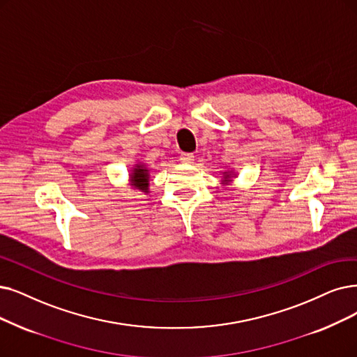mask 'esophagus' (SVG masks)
Here are the masks:
<instances>
[{
    "label": "esophagus",
    "instance_id": "obj_1",
    "mask_svg": "<svg viewBox=\"0 0 357 357\" xmlns=\"http://www.w3.org/2000/svg\"><path fill=\"white\" fill-rule=\"evenodd\" d=\"M180 161H181V162H184V164H192V162L195 161V155H193V153L184 152V153H181V155H180Z\"/></svg>",
    "mask_w": 357,
    "mask_h": 357
}]
</instances>
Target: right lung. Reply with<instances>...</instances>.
Returning <instances> with one entry per match:
<instances>
[{"instance_id": "1", "label": "right lung", "mask_w": 357, "mask_h": 357, "mask_svg": "<svg viewBox=\"0 0 357 357\" xmlns=\"http://www.w3.org/2000/svg\"><path fill=\"white\" fill-rule=\"evenodd\" d=\"M132 183L133 186L140 189V190H146L148 189V169L144 165H137L132 174Z\"/></svg>"}]
</instances>
